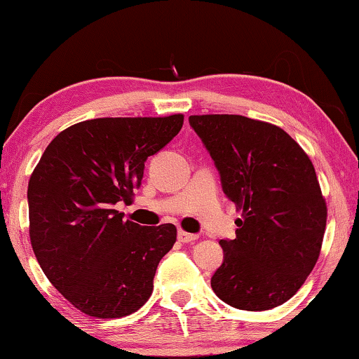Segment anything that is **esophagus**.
Listing matches in <instances>:
<instances>
[{"instance_id":"1","label":"esophagus","mask_w":359,"mask_h":359,"mask_svg":"<svg viewBox=\"0 0 359 359\" xmlns=\"http://www.w3.org/2000/svg\"><path fill=\"white\" fill-rule=\"evenodd\" d=\"M196 238H198V235H194V233H188V232H184V230H180V232H178V240H180V242H183V243L194 242Z\"/></svg>"}]
</instances>
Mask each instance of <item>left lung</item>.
<instances>
[{
	"label": "left lung",
	"mask_w": 359,
	"mask_h": 359,
	"mask_svg": "<svg viewBox=\"0 0 359 359\" xmlns=\"http://www.w3.org/2000/svg\"><path fill=\"white\" fill-rule=\"evenodd\" d=\"M212 156L227 198L242 209L224 262L210 278L219 299L240 311L289 301L320 255L327 205L311 158L281 127L235 114L189 116Z\"/></svg>",
	"instance_id": "obj_1"
}]
</instances>
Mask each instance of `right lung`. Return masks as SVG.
<instances>
[{
  "mask_svg": "<svg viewBox=\"0 0 359 359\" xmlns=\"http://www.w3.org/2000/svg\"><path fill=\"white\" fill-rule=\"evenodd\" d=\"M168 117H100L53 139L27 188L34 255L53 287L78 311L117 318L139 311L154 291L160 259L173 248L176 227L124 220L145 161L183 127Z\"/></svg>",
  "mask_w": 359,
  "mask_h": 359,
  "instance_id": "add662e5",
  "label": "right lung"
}]
</instances>
